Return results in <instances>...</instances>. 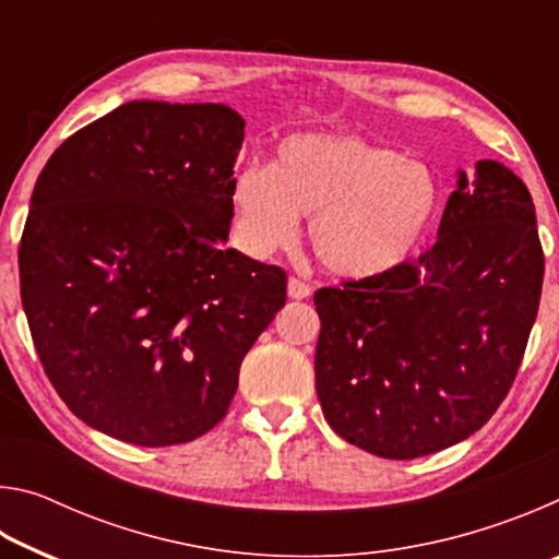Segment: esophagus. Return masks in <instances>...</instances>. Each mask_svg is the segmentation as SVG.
<instances>
[{
    "instance_id": "1",
    "label": "esophagus",
    "mask_w": 559,
    "mask_h": 559,
    "mask_svg": "<svg viewBox=\"0 0 559 559\" xmlns=\"http://www.w3.org/2000/svg\"><path fill=\"white\" fill-rule=\"evenodd\" d=\"M310 296H313V288H310V283L300 281V278H296V276H293V278L288 281V298H293V300H306V298H310Z\"/></svg>"
}]
</instances>
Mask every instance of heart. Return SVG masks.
<instances>
[{
    "mask_svg": "<svg viewBox=\"0 0 559 559\" xmlns=\"http://www.w3.org/2000/svg\"><path fill=\"white\" fill-rule=\"evenodd\" d=\"M234 229L246 251L266 257L298 236L318 261L353 281L402 269L429 239L441 212L431 169L355 135H293L271 167L251 165L234 182Z\"/></svg>",
    "mask_w": 559,
    "mask_h": 559,
    "instance_id": "b5f03b06",
    "label": "heart"
}]
</instances>
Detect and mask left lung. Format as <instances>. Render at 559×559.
<instances>
[{"label": "left lung", "instance_id": "8db88e82", "mask_svg": "<svg viewBox=\"0 0 559 559\" xmlns=\"http://www.w3.org/2000/svg\"><path fill=\"white\" fill-rule=\"evenodd\" d=\"M543 273L527 187L480 159L473 182L461 173L419 261L313 296L316 390L330 427L396 461L468 439L515 382Z\"/></svg>", "mask_w": 559, "mask_h": 559}]
</instances>
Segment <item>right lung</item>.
I'll return each mask as SVG.
<instances>
[{
  "label": "right lung",
  "instance_id": "right-lung-1",
  "mask_svg": "<svg viewBox=\"0 0 559 559\" xmlns=\"http://www.w3.org/2000/svg\"><path fill=\"white\" fill-rule=\"evenodd\" d=\"M239 112L132 100L56 147L19 241L44 372L108 437L175 447L219 424L286 306L281 266L224 249Z\"/></svg>",
  "mask_w": 559,
  "mask_h": 559
}]
</instances>
